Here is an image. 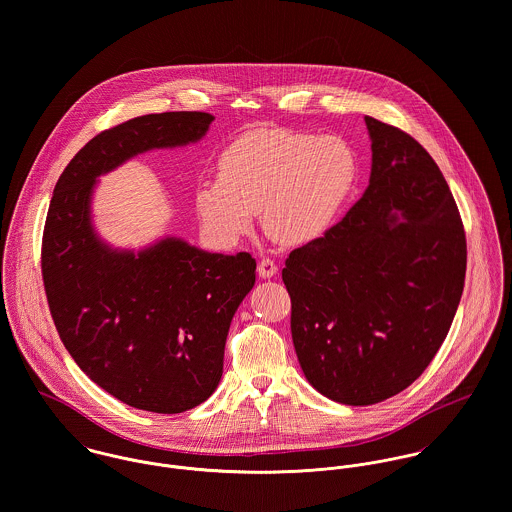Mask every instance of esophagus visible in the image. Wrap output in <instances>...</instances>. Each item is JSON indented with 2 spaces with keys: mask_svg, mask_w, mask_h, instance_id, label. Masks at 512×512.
Returning a JSON list of instances; mask_svg holds the SVG:
<instances>
[{
  "mask_svg": "<svg viewBox=\"0 0 512 512\" xmlns=\"http://www.w3.org/2000/svg\"><path fill=\"white\" fill-rule=\"evenodd\" d=\"M277 271H279V269H277L275 261L269 259V257H263V259L259 261V265H257V273H259L261 279H271V277L277 275Z\"/></svg>",
  "mask_w": 512,
  "mask_h": 512,
  "instance_id": "1",
  "label": "esophagus"
}]
</instances>
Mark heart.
<instances>
[{
  "instance_id": "heart-1",
  "label": "heart",
  "mask_w": 512,
  "mask_h": 512,
  "mask_svg": "<svg viewBox=\"0 0 512 512\" xmlns=\"http://www.w3.org/2000/svg\"><path fill=\"white\" fill-rule=\"evenodd\" d=\"M357 180V151L340 135L263 127L224 147L218 178L200 184L194 202L204 229L222 243L249 233L263 212L273 239L302 247L338 224Z\"/></svg>"
}]
</instances>
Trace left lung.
<instances>
[{"instance_id":"1","label":"left lung","mask_w":512,"mask_h":512,"mask_svg":"<svg viewBox=\"0 0 512 512\" xmlns=\"http://www.w3.org/2000/svg\"><path fill=\"white\" fill-rule=\"evenodd\" d=\"M371 176L322 239L284 261L290 332L308 383L341 404L395 397L454 322L467 243L444 174L408 133L365 115Z\"/></svg>"}]
</instances>
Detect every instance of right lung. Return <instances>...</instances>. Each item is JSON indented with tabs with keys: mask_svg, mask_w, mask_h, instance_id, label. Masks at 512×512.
Masks as SVG:
<instances>
[{
	"mask_svg": "<svg viewBox=\"0 0 512 512\" xmlns=\"http://www.w3.org/2000/svg\"><path fill=\"white\" fill-rule=\"evenodd\" d=\"M214 115L149 114L90 139L60 174L43 231V283L58 336L112 397L149 412L202 404L224 373L231 318L255 284L249 253H208L167 237L133 253L92 226L100 174L127 159L200 141Z\"/></svg>",
	"mask_w": 512,
	"mask_h": 512,
	"instance_id": "obj_1",
	"label": "right lung"
}]
</instances>
